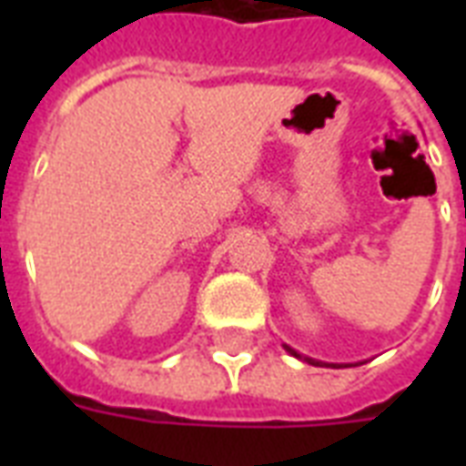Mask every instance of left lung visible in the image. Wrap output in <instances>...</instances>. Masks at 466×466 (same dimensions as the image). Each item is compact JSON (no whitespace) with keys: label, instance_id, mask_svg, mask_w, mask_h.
I'll list each match as a JSON object with an SVG mask.
<instances>
[{"label":"left lung","instance_id":"obj_1","mask_svg":"<svg viewBox=\"0 0 466 466\" xmlns=\"http://www.w3.org/2000/svg\"><path fill=\"white\" fill-rule=\"evenodd\" d=\"M285 350H288L290 355H295V358H302V360H307L309 365H329V362H319V360H314V358H305V355H299L298 350H292L290 346H285ZM329 368H336V365H329ZM339 368H340V365H339Z\"/></svg>","mask_w":466,"mask_h":466}]
</instances>
